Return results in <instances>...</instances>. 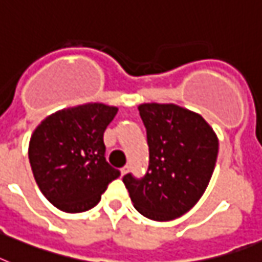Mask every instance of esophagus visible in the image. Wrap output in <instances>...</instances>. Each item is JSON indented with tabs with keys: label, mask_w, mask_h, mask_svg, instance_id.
<instances>
[{
	"label": "esophagus",
	"mask_w": 262,
	"mask_h": 262,
	"mask_svg": "<svg viewBox=\"0 0 262 262\" xmlns=\"http://www.w3.org/2000/svg\"><path fill=\"white\" fill-rule=\"evenodd\" d=\"M129 169H130V167H129V165H125L124 168H121V173H122V176L126 175L127 172H129Z\"/></svg>",
	"instance_id": "obj_1"
}]
</instances>
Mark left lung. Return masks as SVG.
Returning a JSON list of instances; mask_svg holds the SVG:
<instances>
[{"label":"left lung","mask_w":262,"mask_h":262,"mask_svg":"<svg viewBox=\"0 0 262 262\" xmlns=\"http://www.w3.org/2000/svg\"><path fill=\"white\" fill-rule=\"evenodd\" d=\"M149 165L141 179L124 176L136 210L159 222L190 211L211 179L218 138L202 116L173 103H142Z\"/></svg>","instance_id":"8db88e82"}]
</instances>
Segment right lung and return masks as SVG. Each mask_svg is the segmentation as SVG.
<instances>
[{
    "instance_id": "1",
    "label": "right lung",
    "mask_w": 262,
    "mask_h": 262,
    "mask_svg": "<svg viewBox=\"0 0 262 262\" xmlns=\"http://www.w3.org/2000/svg\"><path fill=\"white\" fill-rule=\"evenodd\" d=\"M118 109L86 103L59 110L36 127L29 163L40 191L61 211L83 212L121 175L106 161L103 133Z\"/></svg>"
}]
</instances>
